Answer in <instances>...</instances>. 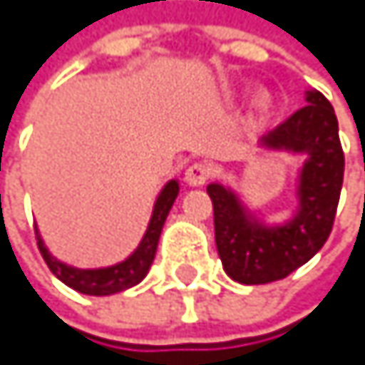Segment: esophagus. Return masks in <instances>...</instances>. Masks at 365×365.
Returning a JSON list of instances; mask_svg holds the SVG:
<instances>
[{"label": "esophagus", "instance_id": "34e87169", "mask_svg": "<svg viewBox=\"0 0 365 365\" xmlns=\"http://www.w3.org/2000/svg\"><path fill=\"white\" fill-rule=\"evenodd\" d=\"M207 179H210V168L205 164L197 162V164L188 166V170H186V184L188 186H192V188L203 186Z\"/></svg>", "mask_w": 365, "mask_h": 365}]
</instances>
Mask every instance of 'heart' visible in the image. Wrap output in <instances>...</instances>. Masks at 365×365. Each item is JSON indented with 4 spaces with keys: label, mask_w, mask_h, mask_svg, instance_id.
Masks as SVG:
<instances>
[{
    "label": "heart",
    "mask_w": 365,
    "mask_h": 365,
    "mask_svg": "<svg viewBox=\"0 0 365 365\" xmlns=\"http://www.w3.org/2000/svg\"><path fill=\"white\" fill-rule=\"evenodd\" d=\"M252 107H254V111H258V113H267L269 107H272V96H269L267 91H258V93L254 96V101H252Z\"/></svg>",
    "instance_id": "1"
}]
</instances>
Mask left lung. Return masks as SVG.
I'll return each instance as SVG.
<instances>
[{
    "label": "left lung",
    "mask_w": 365,
    "mask_h": 365,
    "mask_svg": "<svg viewBox=\"0 0 365 365\" xmlns=\"http://www.w3.org/2000/svg\"><path fill=\"white\" fill-rule=\"evenodd\" d=\"M260 146L304 155L298 175V207L278 225L262 223L234 190L210 184L215 241L225 274L241 284H267L287 278L309 262L333 230L341 181L344 150L331 103L317 89L307 105L260 140Z\"/></svg>",
    "instance_id": "left-lung-1"
}]
</instances>
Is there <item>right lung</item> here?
<instances>
[{"mask_svg":"<svg viewBox=\"0 0 365 365\" xmlns=\"http://www.w3.org/2000/svg\"><path fill=\"white\" fill-rule=\"evenodd\" d=\"M177 195H179V181L170 179L168 184L162 188V192L158 195V199H155L148 227H146V232L142 236L138 250L129 258H124L122 262L111 264V267L78 269V267H72V264H65V262L56 260L48 252V247L43 243V238H41L38 230L34 227L38 252H41V256H43V260L48 262L50 272L61 282H65L67 287L76 289L78 293H85V296H111V293H120V291L129 289V287H135L138 282L144 280V276L150 269L153 258H155V252H158L162 227L166 223V217L170 212V207H173Z\"/></svg>","mask_w":365,"mask_h":365,"instance_id":"1","label":"right lung"}]
</instances>
